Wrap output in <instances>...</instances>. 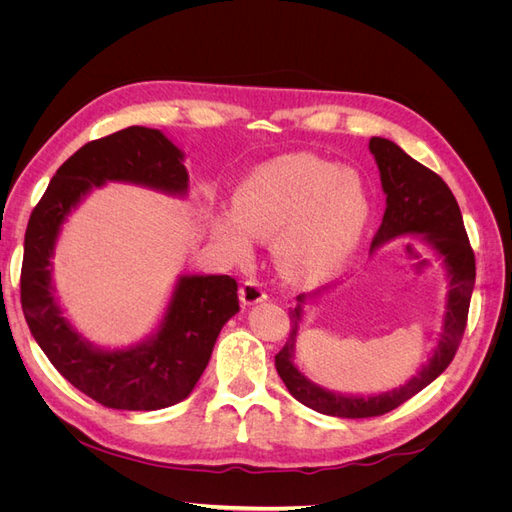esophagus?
I'll return each mask as SVG.
<instances>
[{
  "instance_id": "34e87169",
  "label": "esophagus",
  "mask_w": 512,
  "mask_h": 512,
  "mask_svg": "<svg viewBox=\"0 0 512 512\" xmlns=\"http://www.w3.org/2000/svg\"><path fill=\"white\" fill-rule=\"evenodd\" d=\"M239 294H241V303L243 305H256V303H262L267 299V292H265V288H262L258 282H254V280H247V282H243V286H241V290H239Z\"/></svg>"
}]
</instances>
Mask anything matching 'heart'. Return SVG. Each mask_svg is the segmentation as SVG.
Masks as SVG:
<instances>
[{
	"label": "heart",
	"mask_w": 512,
	"mask_h": 512,
	"mask_svg": "<svg viewBox=\"0 0 512 512\" xmlns=\"http://www.w3.org/2000/svg\"><path fill=\"white\" fill-rule=\"evenodd\" d=\"M235 211L213 218L230 256L247 258L254 237H275L273 252L292 280H322L342 269L369 222L367 185L356 168L312 153L260 164L232 198Z\"/></svg>",
	"instance_id": "b5f03b06"
}]
</instances>
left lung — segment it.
Segmentation results:
<instances>
[{"label": "left lung", "mask_w": 512, "mask_h": 512, "mask_svg": "<svg viewBox=\"0 0 512 512\" xmlns=\"http://www.w3.org/2000/svg\"><path fill=\"white\" fill-rule=\"evenodd\" d=\"M369 151L378 164L382 192L386 196V209L376 237L371 241V254H376L382 245L395 239L414 237L427 245L433 256L442 262L448 292L440 339L433 346L427 363L406 384L378 395L329 391L309 380L294 365L299 324L305 316L303 305L314 303L324 292L316 290L309 294H299L297 307L290 309V337L286 346L275 354L277 374L284 380L290 395L301 401L303 406L320 414L342 418H367L391 412L414 397L418 391H423L427 384H431L451 365L461 335L466 331L468 307L476 280L474 252L466 228H463L459 205L453 192L448 190V185L433 170L410 158L404 149L389 141V138L371 136Z\"/></svg>", "instance_id": "1"}]
</instances>
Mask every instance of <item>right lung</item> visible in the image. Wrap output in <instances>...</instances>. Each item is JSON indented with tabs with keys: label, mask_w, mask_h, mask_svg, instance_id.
Segmentation results:
<instances>
[{
	"label": "right lung",
	"mask_w": 512,
	"mask_h": 512,
	"mask_svg": "<svg viewBox=\"0 0 512 512\" xmlns=\"http://www.w3.org/2000/svg\"><path fill=\"white\" fill-rule=\"evenodd\" d=\"M183 160L164 132L143 126L91 141L59 166L27 224L21 269L27 327L59 374L106 408L179 404L203 376L222 327L239 312L232 277L179 275L156 329L138 344L102 348L76 331L55 294L57 239L91 190L117 181L185 198L190 175Z\"/></svg>",
	"instance_id": "right-lung-1"
}]
</instances>
